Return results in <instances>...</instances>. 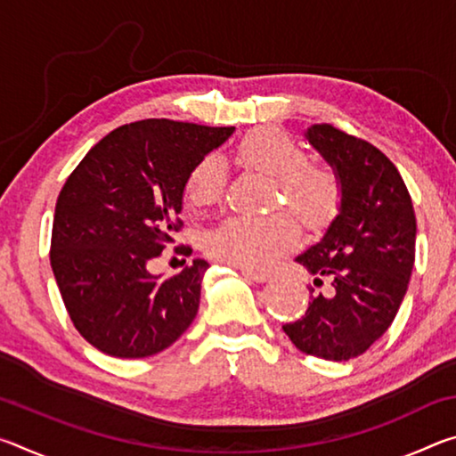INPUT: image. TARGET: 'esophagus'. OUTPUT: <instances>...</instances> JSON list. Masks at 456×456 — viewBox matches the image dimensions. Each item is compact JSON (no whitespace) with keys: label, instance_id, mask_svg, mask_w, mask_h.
<instances>
[{"label":"esophagus","instance_id":"34e87169","mask_svg":"<svg viewBox=\"0 0 456 456\" xmlns=\"http://www.w3.org/2000/svg\"><path fill=\"white\" fill-rule=\"evenodd\" d=\"M241 273L247 277V280L257 281V283H264V281L269 280V273H267V272H256V269H247V267H243Z\"/></svg>","mask_w":456,"mask_h":456}]
</instances>
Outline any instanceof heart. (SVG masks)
Masks as SVG:
<instances>
[{"mask_svg":"<svg viewBox=\"0 0 456 456\" xmlns=\"http://www.w3.org/2000/svg\"><path fill=\"white\" fill-rule=\"evenodd\" d=\"M237 160L247 171L275 183L273 205L283 203L307 227H323L342 203V183L326 165L310 163V154L297 141L277 128H257L237 144ZM227 183V167L215 152L200 157L187 175L184 197L192 209L217 205ZM299 239L296 219L288 213L267 217L235 215L211 231L207 249L229 264L264 269L288 253Z\"/></svg>","mask_w":456,"mask_h":456,"instance_id":"heart-1","label":"heart"}]
</instances>
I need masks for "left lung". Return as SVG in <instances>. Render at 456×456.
<instances>
[{"label":"left lung","mask_w":456,"mask_h":456,"mask_svg":"<svg viewBox=\"0 0 456 456\" xmlns=\"http://www.w3.org/2000/svg\"><path fill=\"white\" fill-rule=\"evenodd\" d=\"M307 138L336 168L342 209L297 261L314 285L328 277L331 296L320 291L283 331L297 350L342 362L362 356L395 322L414 267L416 217L403 176L380 149L326 122L307 128Z\"/></svg>","instance_id":"left-lung-1"}]
</instances>
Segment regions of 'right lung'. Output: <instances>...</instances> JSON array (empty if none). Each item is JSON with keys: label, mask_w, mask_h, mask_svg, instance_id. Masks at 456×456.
Returning <instances> with one entry per match:
<instances>
[{"label": "right lung", "mask_w": 456, "mask_h": 456, "mask_svg": "<svg viewBox=\"0 0 456 456\" xmlns=\"http://www.w3.org/2000/svg\"><path fill=\"white\" fill-rule=\"evenodd\" d=\"M231 133L168 118L130 122L92 146L66 179L50 264L74 328L100 352L152 356L195 320L209 264L195 259L173 277L151 275L146 264L184 227L179 213L192 165Z\"/></svg>", "instance_id": "obj_1"}]
</instances>
